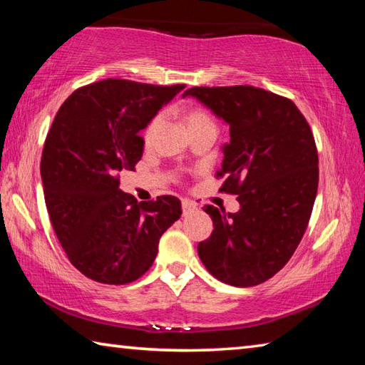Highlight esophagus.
<instances>
[{"label": "esophagus", "mask_w": 365, "mask_h": 365, "mask_svg": "<svg viewBox=\"0 0 365 365\" xmlns=\"http://www.w3.org/2000/svg\"><path fill=\"white\" fill-rule=\"evenodd\" d=\"M196 209H197V207H196L195 202H191L190 200H183V201H182V211H183L185 215L195 212Z\"/></svg>", "instance_id": "esophagus-1"}]
</instances>
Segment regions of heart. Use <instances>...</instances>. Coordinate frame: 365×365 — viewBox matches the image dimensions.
Segmentation results:
<instances>
[{"label":"heart","mask_w":365,"mask_h":365,"mask_svg":"<svg viewBox=\"0 0 365 365\" xmlns=\"http://www.w3.org/2000/svg\"><path fill=\"white\" fill-rule=\"evenodd\" d=\"M185 119H187L188 128H190V127H195V125H200V123L212 122L211 117H209V115L205 113V110L197 109V108L190 109L188 113H187V115H185ZM159 120H160V117L156 115V117H153L150 123H148V127L145 128V133H143L145 141H150V140H151L154 130H156L158 125H159Z\"/></svg>","instance_id":"1"}]
</instances>
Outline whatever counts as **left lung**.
<instances>
[{
	"label": "left lung",
	"mask_w": 365,
	"mask_h": 365,
	"mask_svg": "<svg viewBox=\"0 0 365 365\" xmlns=\"http://www.w3.org/2000/svg\"><path fill=\"white\" fill-rule=\"evenodd\" d=\"M195 96L230 127L220 191L238 195L240 211L205 206L211 237L197 255L215 279L255 287L283 269L304 235L319 185V156L296 104L251 85L195 86Z\"/></svg>",
	"instance_id": "8db88e82"
}]
</instances>
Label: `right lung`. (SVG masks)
I'll return each instance as SVG.
<instances>
[{"mask_svg":"<svg viewBox=\"0 0 365 365\" xmlns=\"http://www.w3.org/2000/svg\"><path fill=\"white\" fill-rule=\"evenodd\" d=\"M183 88L108 78L73 91L54 117L40 165L45 202L71 264L91 280L140 279L180 219L178 197L138 202L119 183L143 156L140 130Z\"/></svg>","mask_w":365,"mask_h":365,"instance_id":"right-lung-1","label":"right lung"}]
</instances>
